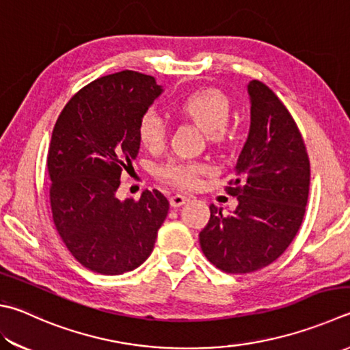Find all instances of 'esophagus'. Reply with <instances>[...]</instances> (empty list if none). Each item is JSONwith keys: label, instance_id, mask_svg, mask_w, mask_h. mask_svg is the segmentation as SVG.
<instances>
[{"label": "esophagus", "instance_id": "1", "mask_svg": "<svg viewBox=\"0 0 350 350\" xmlns=\"http://www.w3.org/2000/svg\"><path fill=\"white\" fill-rule=\"evenodd\" d=\"M170 206H172L174 208H176V207H181L184 202H187L189 201V198L187 196H184V195H174V196H170Z\"/></svg>", "mask_w": 350, "mask_h": 350}]
</instances>
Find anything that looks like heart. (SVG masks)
<instances>
[{"instance_id": "heart-1", "label": "heart", "mask_w": 350, "mask_h": 350, "mask_svg": "<svg viewBox=\"0 0 350 350\" xmlns=\"http://www.w3.org/2000/svg\"><path fill=\"white\" fill-rule=\"evenodd\" d=\"M230 109L232 105L228 97L216 88L192 91L175 103L176 113L190 118L202 131H206L207 138L212 143H224L228 138L227 122ZM137 134L144 148L150 150L160 149L166 143V122L155 109L144 111L137 124ZM207 172L208 167L206 164L186 160H169L157 170L163 181L184 189L196 187L201 176Z\"/></svg>"}]
</instances>
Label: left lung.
Masks as SVG:
<instances>
[{
  "instance_id": "8db88e82",
  "label": "left lung",
  "mask_w": 350,
  "mask_h": 350,
  "mask_svg": "<svg viewBox=\"0 0 350 350\" xmlns=\"http://www.w3.org/2000/svg\"><path fill=\"white\" fill-rule=\"evenodd\" d=\"M250 134L226 190L239 206L222 215L210 206L200 233L204 256L228 274L254 273L271 265L299 233L309 195V157L297 123L274 91L248 83Z\"/></svg>"
}]
</instances>
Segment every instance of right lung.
<instances>
[{
    "mask_svg": "<svg viewBox=\"0 0 350 350\" xmlns=\"http://www.w3.org/2000/svg\"><path fill=\"white\" fill-rule=\"evenodd\" d=\"M152 76L124 70L79 90L59 114L47 155L53 222L75 259L91 271H133L152 253L169 212L161 192L116 196L140 149L137 124L161 94Z\"/></svg>",
    "mask_w": 350,
    "mask_h": 350,
    "instance_id": "add662e5",
    "label": "right lung"
}]
</instances>
